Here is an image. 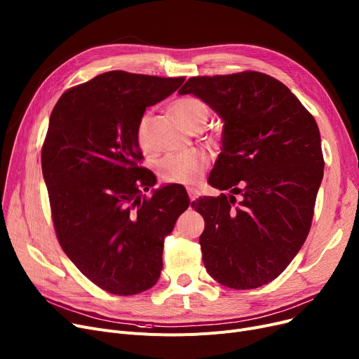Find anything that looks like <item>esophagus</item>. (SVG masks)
<instances>
[{"instance_id":"esophagus-1","label":"esophagus","mask_w":359,"mask_h":359,"mask_svg":"<svg viewBox=\"0 0 359 359\" xmlns=\"http://www.w3.org/2000/svg\"><path fill=\"white\" fill-rule=\"evenodd\" d=\"M187 195H189L191 201H195L201 195V192L199 189H196V187H187Z\"/></svg>"}]
</instances>
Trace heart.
<instances>
[{
  "label": "heart",
  "instance_id": "b5f03b06",
  "mask_svg": "<svg viewBox=\"0 0 359 359\" xmlns=\"http://www.w3.org/2000/svg\"><path fill=\"white\" fill-rule=\"evenodd\" d=\"M172 110L176 118L182 122V125L189 129H192L196 125H205L210 115L208 106H206L201 99L194 96H184L176 99L172 103ZM149 123L151 115L148 111H145L140 118L135 130L137 144L145 154H151L154 151L153 142H151L149 138ZM208 154H205L203 151L198 149L168 154L158 163V176L163 182L172 184L196 183L202 177L205 168L208 167Z\"/></svg>",
  "mask_w": 359,
  "mask_h": 359
}]
</instances>
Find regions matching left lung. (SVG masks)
Masks as SVG:
<instances>
[{"label": "left lung", "instance_id": "8db88e82", "mask_svg": "<svg viewBox=\"0 0 359 359\" xmlns=\"http://www.w3.org/2000/svg\"><path fill=\"white\" fill-rule=\"evenodd\" d=\"M189 93L224 122L210 183L230 191L192 202L205 219L203 265L224 287L259 288L285 271L309 236L325 168L318 126L263 72L192 77L179 90Z\"/></svg>", "mask_w": 359, "mask_h": 359}]
</instances>
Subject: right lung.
Segmentation results:
<instances>
[{
    "label": "right lung",
    "instance_id": "right-lung-1",
    "mask_svg": "<svg viewBox=\"0 0 359 359\" xmlns=\"http://www.w3.org/2000/svg\"><path fill=\"white\" fill-rule=\"evenodd\" d=\"M184 77L109 71L67 90L42 147L52 221L65 255L93 284L116 295L149 290L163 269L164 238L189 206L180 184L153 191L135 130L148 106Z\"/></svg>",
    "mask_w": 359,
    "mask_h": 359
}]
</instances>
